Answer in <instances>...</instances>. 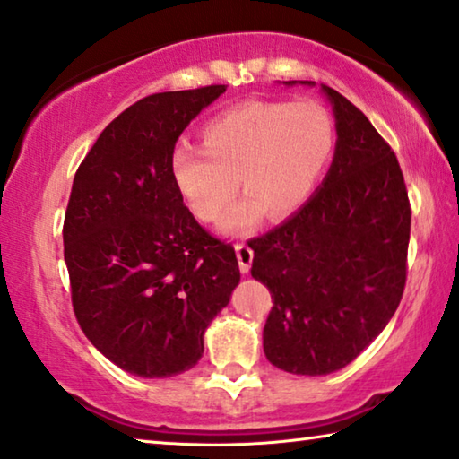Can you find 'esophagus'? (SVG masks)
Masks as SVG:
<instances>
[{
    "label": "esophagus",
    "mask_w": 459,
    "mask_h": 459,
    "mask_svg": "<svg viewBox=\"0 0 459 459\" xmlns=\"http://www.w3.org/2000/svg\"><path fill=\"white\" fill-rule=\"evenodd\" d=\"M237 259H238V268H241L243 273H247L251 270V262H253V249L247 243H237Z\"/></svg>",
    "instance_id": "esophagus-1"
}]
</instances>
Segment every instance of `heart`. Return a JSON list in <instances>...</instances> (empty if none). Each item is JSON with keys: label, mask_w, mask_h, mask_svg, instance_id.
I'll list each match as a JSON object with an SVG mask.
<instances>
[{"label": "heart", "mask_w": 459, "mask_h": 459, "mask_svg": "<svg viewBox=\"0 0 459 459\" xmlns=\"http://www.w3.org/2000/svg\"><path fill=\"white\" fill-rule=\"evenodd\" d=\"M202 138L204 146L173 150L170 179L206 224L221 221L241 183L247 195L230 210L224 230L243 232L264 210L270 218L289 216L309 200L336 132L330 113L313 100H245L208 119Z\"/></svg>", "instance_id": "b5f03b06"}]
</instances>
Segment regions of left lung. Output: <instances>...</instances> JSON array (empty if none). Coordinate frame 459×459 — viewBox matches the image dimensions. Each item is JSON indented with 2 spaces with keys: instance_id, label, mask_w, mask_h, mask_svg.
<instances>
[{
  "instance_id": "1",
  "label": "left lung",
  "mask_w": 459,
  "mask_h": 459,
  "mask_svg": "<svg viewBox=\"0 0 459 459\" xmlns=\"http://www.w3.org/2000/svg\"><path fill=\"white\" fill-rule=\"evenodd\" d=\"M324 92L336 115L332 167L303 208L249 241L251 276L273 300L265 357L311 377L352 362L398 309L412 218L392 146L351 100Z\"/></svg>"
}]
</instances>
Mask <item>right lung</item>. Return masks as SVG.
Masks as SVG:
<instances>
[{
    "label": "right lung",
    "mask_w": 459,
    "mask_h": 459,
    "mask_svg": "<svg viewBox=\"0 0 459 459\" xmlns=\"http://www.w3.org/2000/svg\"><path fill=\"white\" fill-rule=\"evenodd\" d=\"M224 84L156 92L102 129L74 177L64 221L72 307L92 342L146 379L189 371L241 280L230 243L195 221L170 154Z\"/></svg>",
    "instance_id": "add662e5"
}]
</instances>
